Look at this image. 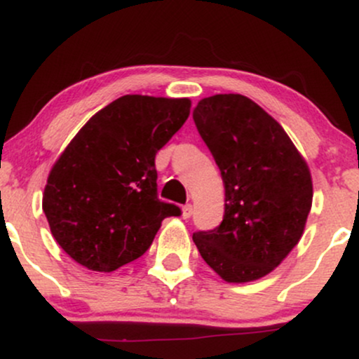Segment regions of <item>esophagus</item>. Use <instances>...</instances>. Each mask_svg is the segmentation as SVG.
<instances>
[{"label": "esophagus", "instance_id": "obj_1", "mask_svg": "<svg viewBox=\"0 0 359 359\" xmlns=\"http://www.w3.org/2000/svg\"><path fill=\"white\" fill-rule=\"evenodd\" d=\"M192 211H194L192 204H185L182 208V217H184V219H189V217L192 216Z\"/></svg>", "mask_w": 359, "mask_h": 359}]
</instances>
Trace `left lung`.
<instances>
[{"label": "left lung", "instance_id": "obj_1", "mask_svg": "<svg viewBox=\"0 0 359 359\" xmlns=\"http://www.w3.org/2000/svg\"><path fill=\"white\" fill-rule=\"evenodd\" d=\"M194 123L224 184V217L194 233L201 257L224 282H253L288 257L312 208V177L280 123L241 94L204 97Z\"/></svg>", "mask_w": 359, "mask_h": 359}]
</instances>
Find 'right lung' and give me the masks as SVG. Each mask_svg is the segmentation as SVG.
<instances>
[{"label":"right lung","mask_w":359,"mask_h":359,"mask_svg":"<svg viewBox=\"0 0 359 359\" xmlns=\"http://www.w3.org/2000/svg\"><path fill=\"white\" fill-rule=\"evenodd\" d=\"M191 113L189 97L126 94L77 131L48 174L42 208L52 236L93 271L118 270L150 248L162 221L155 155Z\"/></svg>","instance_id":"right-lung-1"}]
</instances>
